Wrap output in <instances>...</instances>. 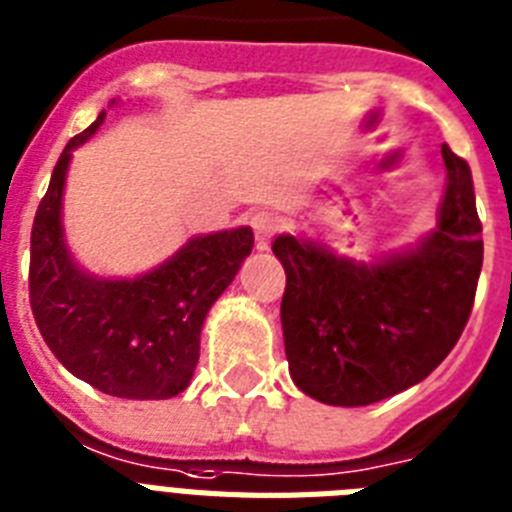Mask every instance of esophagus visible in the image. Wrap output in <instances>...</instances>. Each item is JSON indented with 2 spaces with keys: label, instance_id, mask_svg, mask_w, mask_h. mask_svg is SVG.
I'll use <instances>...</instances> for the list:
<instances>
[{
  "label": "esophagus",
  "instance_id": "esophagus-1",
  "mask_svg": "<svg viewBox=\"0 0 512 512\" xmlns=\"http://www.w3.org/2000/svg\"><path fill=\"white\" fill-rule=\"evenodd\" d=\"M252 228H255L257 236V249H268L270 239L278 234V228H281V218L276 213H268V210H260L249 218Z\"/></svg>",
  "mask_w": 512,
  "mask_h": 512
}]
</instances>
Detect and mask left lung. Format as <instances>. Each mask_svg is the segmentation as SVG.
I'll list each match as a JSON object with an SVG mask.
<instances>
[{
	"instance_id": "obj_1",
	"label": "left lung",
	"mask_w": 512,
	"mask_h": 512,
	"mask_svg": "<svg viewBox=\"0 0 512 512\" xmlns=\"http://www.w3.org/2000/svg\"><path fill=\"white\" fill-rule=\"evenodd\" d=\"M447 186L436 228L371 263L281 234V299L292 381L318 402L363 407L423 381L458 344L471 315L484 242L468 162L442 147Z\"/></svg>"
}]
</instances>
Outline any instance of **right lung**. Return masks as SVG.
Wrapping results in <instances>:
<instances>
[{
    "mask_svg": "<svg viewBox=\"0 0 512 512\" xmlns=\"http://www.w3.org/2000/svg\"><path fill=\"white\" fill-rule=\"evenodd\" d=\"M105 115L99 112L62 149L36 210L28 276L33 318L54 357L99 392L170 400L189 386L202 323L249 257L255 236L249 226L191 236L176 255L134 278L83 270L65 242L62 194L73 149L97 134Z\"/></svg>",
    "mask_w": 512,
    "mask_h": 512,
    "instance_id": "right-lung-1",
    "label": "right lung"
}]
</instances>
